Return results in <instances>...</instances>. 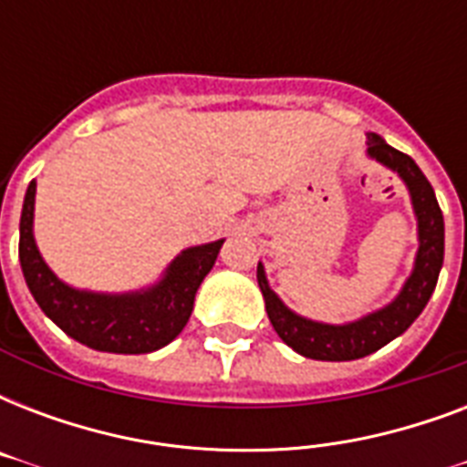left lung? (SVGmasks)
Returning <instances> with one entry per match:
<instances>
[{
    "label": "left lung",
    "mask_w": 467,
    "mask_h": 467,
    "mask_svg": "<svg viewBox=\"0 0 467 467\" xmlns=\"http://www.w3.org/2000/svg\"><path fill=\"white\" fill-rule=\"evenodd\" d=\"M368 155L402 176L412 196L414 215L420 225V249L414 259L412 276L407 278V284L402 285V291L390 306L370 312L348 325L312 322L288 310L269 288L262 262L256 266V281L264 293L266 315L276 334L293 351L315 361H354L390 344L427 307L439 281V271L443 266V215L427 176L421 174V169L414 164L412 157L390 148L376 133L368 135Z\"/></svg>",
    "instance_id": "8db88e82"
}]
</instances>
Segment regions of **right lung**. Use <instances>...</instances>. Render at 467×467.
Segmentation results:
<instances>
[{"mask_svg": "<svg viewBox=\"0 0 467 467\" xmlns=\"http://www.w3.org/2000/svg\"><path fill=\"white\" fill-rule=\"evenodd\" d=\"M36 182L28 183L18 225V259L26 285L55 325L79 344L109 354H150L176 339L193 310L205 274L218 259L223 242L191 247L176 256L164 278L148 291L106 296L75 291L43 262L33 240Z\"/></svg>", "mask_w": 467, "mask_h": 467, "instance_id": "obj_1", "label": "right lung"}]
</instances>
